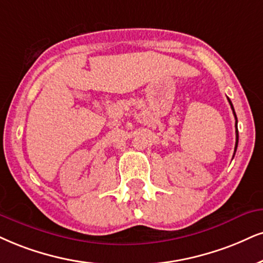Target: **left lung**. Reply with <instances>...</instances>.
Segmentation results:
<instances>
[{
  "instance_id": "1",
  "label": "left lung",
  "mask_w": 263,
  "mask_h": 263,
  "mask_svg": "<svg viewBox=\"0 0 263 263\" xmlns=\"http://www.w3.org/2000/svg\"><path fill=\"white\" fill-rule=\"evenodd\" d=\"M228 101H229V103H231V107H232V109H233V113H234V117H235V126H236V124H238V119H236V115H235V112H234V107H233V103H232L231 100L228 99ZM236 147H238V128H236V141H235L234 154H235V151H236Z\"/></svg>"
}]
</instances>
